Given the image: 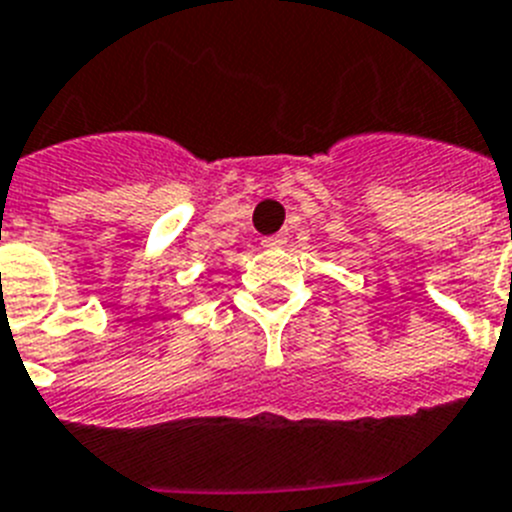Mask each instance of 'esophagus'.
<instances>
[{
    "mask_svg": "<svg viewBox=\"0 0 512 512\" xmlns=\"http://www.w3.org/2000/svg\"><path fill=\"white\" fill-rule=\"evenodd\" d=\"M287 243V235L277 233V235H266L264 238V248H282Z\"/></svg>",
    "mask_w": 512,
    "mask_h": 512,
    "instance_id": "obj_1",
    "label": "esophagus"
}]
</instances>
